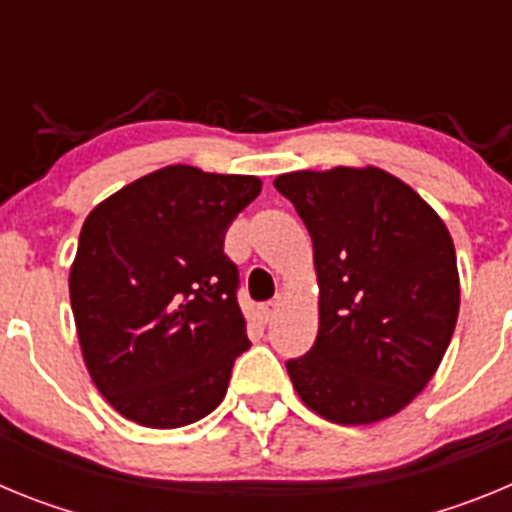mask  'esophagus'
Returning a JSON list of instances; mask_svg holds the SVG:
<instances>
[{
	"instance_id": "1",
	"label": "esophagus",
	"mask_w": 512,
	"mask_h": 512,
	"mask_svg": "<svg viewBox=\"0 0 512 512\" xmlns=\"http://www.w3.org/2000/svg\"><path fill=\"white\" fill-rule=\"evenodd\" d=\"M279 307H282V300H269V302H264V305L259 307V312H261V320H264V323H269L271 318H274V315H277V310Z\"/></svg>"
}]
</instances>
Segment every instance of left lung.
<instances>
[{
	"instance_id": "8db88e82",
	"label": "left lung",
	"mask_w": 512,
	"mask_h": 512,
	"mask_svg": "<svg viewBox=\"0 0 512 512\" xmlns=\"http://www.w3.org/2000/svg\"><path fill=\"white\" fill-rule=\"evenodd\" d=\"M312 238L320 328L287 361L297 395L325 420L390 418L431 382L459 315L449 230L382 169L295 171L274 179Z\"/></svg>"
}]
</instances>
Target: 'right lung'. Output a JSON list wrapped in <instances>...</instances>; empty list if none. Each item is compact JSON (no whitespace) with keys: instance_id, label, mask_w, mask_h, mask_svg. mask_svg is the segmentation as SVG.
I'll use <instances>...</instances> for the list:
<instances>
[{"instance_id":"1","label":"right lung","mask_w":512,"mask_h":512,"mask_svg":"<svg viewBox=\"0 0 512 512\" xmlns=\"http://www.w3.org/2000/svg\"><path fill=\"white\" fill-rule=\"evenodd\" d=\"M259 192L256 176L166 166L84 220L71 310L89 374L120 415L179 428L223 402L251 346L225 233Z\"/></svg>"}]
</instances>
